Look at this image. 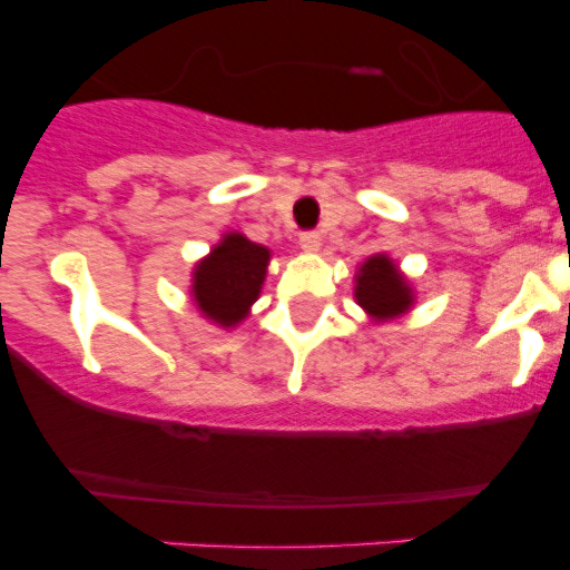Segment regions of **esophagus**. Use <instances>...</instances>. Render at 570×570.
<instances>
[{
  "instance_id": "1",
  "label": "esophagus",
  "mask_w": 570,
  "mask_h": 570,
  "mask_svg": "<svg viewBox=\"0 0 570 570\" xmlns=\"http://www.w3.org/2000/svg\"><path fill=\"white\" fill-rule=\"evenodd\" d=\"M321 233H315V230H306V233H301V247L306 249V253H317V249H321Z\"/></svg>"
}]
</instances>
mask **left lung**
I'll return each instance as SVG.
<instances>
[{"label":"left lung","mask_w":570,"mask_h":570,"mask_svg":"<svg viewBox=\"0 0 570 570\" xmlns=\"http://www.w3.org/2000/svg\"><path fill=\"white\" fill-rule=\"evenodd\" d=\"M357 303L376 317H393L411 306V286L399 278L393 261L374 255L357 275Z\"/></svg>","instance_id":"obj_1"}]
</instances>
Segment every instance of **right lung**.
<instances>
[{
	"label": "right lung",
	"mask_w": 570,
	"mask_h": 570,
	"mask_svg": "<svg viewBox=\"0 0 570 570\" xmlns=\"http://www.w3.org/2000/svg\"><path fill=\"white\" fill-rule=\"evenodd\" d=\"M269 249L230 233L194 273L196 306L205 317L233 326L247 315L267 275Z\"/></svg>",
	"instance_id": "right-lung-1"
}]
</instances>
